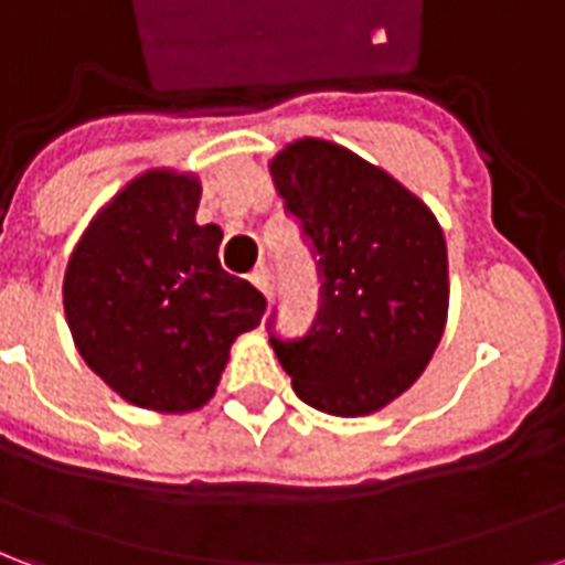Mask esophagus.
Listing matches in <instances>:
<instances>
[{
  "label": "esophagus",
  "mask_w": 565,
  "mask_h": 565,
  "mask_svg": "<svg viewBox=\"0 0 565 565\" xmlns=\"http://www.w3.org/2000/svg\"><path fill=\"white\" fill-rule=\"evenodd\" d=\"M250 282H253V286H256V288H259L262 295L270 297V268H268V265H265V262H262V265H256V268H253Z\"/></svg>",
  "instance_id": "obj_1"
}]
</instances>
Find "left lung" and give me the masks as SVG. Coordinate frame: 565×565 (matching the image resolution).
<instances>
[{"label": "left lung", "instance_id": "1", "mask_svg": "<svg viewBox=\"0 0 565 565\" xmlns=\"http://www.w3.org/2000/svg\"><path fill=\"white\" fill-rule=\"evenodd\" d=\"M321 291L303 335L270 312V348L303 404L374 413L427 369L448 315V253L430 209L344 147L306 138L270 161Z\"/></svg>", "mask_w": 565, "mask_h": 565}]
</instances>
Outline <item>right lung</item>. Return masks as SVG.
<instances>
[{
  "label": "right lung",
  "mask_w": 565,
  "mask_h": 565,
  "mask_svg": "<svg viewBox=\"0 0 565 565\" xmlns=\"http://www.w3.org/2000/svg\"><path fill=\"white\" fill-rule=\"evenodd\" d=\"M200 182L143 173L105 205L64 274L82 360L129 404L188 413L214 395L235 335L265 297L221 268L223 233L194 221Z\"/></svg>",
  "instance_id": "obj_1"
}]
</instances>
